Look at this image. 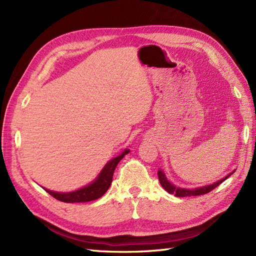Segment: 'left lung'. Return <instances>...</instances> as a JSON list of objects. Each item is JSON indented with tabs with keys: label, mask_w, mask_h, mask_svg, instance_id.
<instances>
[{
	"label": "left lung",
	"mask_w": 256,
	"mask_h": 256,
	"mask_svg": "<svg viewBox=\"0 0 256 256\" xmlns=\"http://www.w3.org/2000/svg\"><path fill=\"white\" fill-rule=\"evenodd\" d=\"M234 172H232L230 174H228V176H226L224 178H222L221 180L214 182L212 184H208V186H204V187H200V188H196V189H184V188H180V187H176L173 184L170 182L168 180V178L166 177L164 171H161V170H158V178H159V182L162 186V188H164L166 191H168V193H171V194H174L175 196L178 198H184V196H202V194H206V193L210 192L212 190H214V188L218 187L220 184H222L224 180L228 178Z\"/></svg>",
	"instance_id": "1"
}]
</instances>
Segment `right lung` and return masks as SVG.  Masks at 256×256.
<instances>
[{
    "instance_id": "obj_1",
    "label": "right lung",
    "mask_w": 256,
    "mask_h": 256,
    "mask_svg": "<svg viewBox=\"0 0 256 256\" xmlns=\"http://www.w3.org/2000/svg\"><path fill=\"white\" fill-rule=\"evenodd\" d=\"M128 152H129V150H125L118 157H115L114 159L108 162L96 180L82 189L72 191V192H67V193L54 192L48 189H44H44L54 198H56L60 200V202H64V203H84V202H90V200H97L99 198H102L106 192V190L110 188V184L112 182V178H113V173L116 166H118V162Z\"/></svg>"
}]
</instances>
